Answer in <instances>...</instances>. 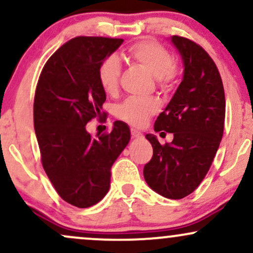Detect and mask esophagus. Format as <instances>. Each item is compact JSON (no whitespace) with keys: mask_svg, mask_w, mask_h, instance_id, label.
Masks as SVG:
<instances>
[{"mask_svg":"<svg viewBox=\"0 0 253 253\" xmlns=\"http://www.w3.org/2000/svg\"><path fill=\"white\" fill-rule=\"evenodd\" d=\"M130 134H132V138L133 139H138V138H141V136H143V134H141V133L139 132V130H136L134 128L130 129Z\"/></svg>","mask_w":253,"mask_h":253,"instance_id":"obj_1","label":"esophagus"}]
</instances>
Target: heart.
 <instances>
[{
	"mask_svg": "<svg viewBox=\"0 0 253 253\" xmlns=\"http://www.w3.org/2000/svg\"><path fill=\"white\" fill-rule=\"evenodd\" d=\"M127 54L130 59L143 66L150 75L157 78L161 88H169L173 77V59L167 48L155 42L146 40L129 47ZM120 74V60L115 56L106 58L101 63L98 69V80L107 94H114L118 90ZM158 108L159 103L155 98H128L117 107V115L125 123L135 127H141Z\"/></svg>",
	"mask_w": 253,
	"mask_h": 253,
	"instance_id": "1",
	"label": "heart"
}]
</instances>
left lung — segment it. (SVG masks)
Returning <instances> with one entry per match:
<instances>
[{
    "label": "left lung",
    "mask_w": 253,
    "mask_h": 253,
    "mask_svg": "<svg viewBox=\"0 0 253 253\" xmlns=\"http://www.w3.org/2000/svg\"><path fill=\"white\" fill-rule=\"evenodd\" d=\"M170 42L181 56L183 77L155 130L173 133V139L161 145L155 134L145 135L153 156L144 167V178L159 195L179 200L210 170L222 139L226 102L221 77L207 52L182 37L172 36Z\"/></svg>",
    "instance_id": "left-lung-1"
}]
</instances>
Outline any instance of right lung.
<instances>
[{"label":"right lung","mask_w":253,"mask_h":253,"mask_svg":"<svg viewBox=\"0 0 253 253\" xmlns=\"http://www.w3.org/2000/svg\"><path fill=\"white\" fill-rule=\"evenodd\" d=\"M124 39L78 37L43 66L34 97V129L43 170L64 201L78 208L96 205L110 187V168L129 143L128 125L115 121L108 134L91 136L86 124L101 118L106 91L101 63Z\"/></svg>","instance_id":"1"}]
</instances>
